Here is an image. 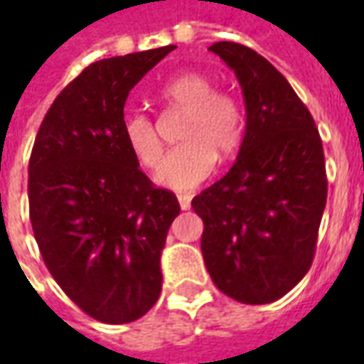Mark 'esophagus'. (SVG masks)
Masks as SVG:
<instances>
[{"mask_svg":"<svg viewBox=\"0 0 364 364\" xmlns=\"http://www.w3.org/2000/svg\"><path fill=\"white\" fill-rule=\"evenodd\" d=\"M177 200H179V206H181V210H189V208H191V195H177Z\"/></svg>","mask_w":364,"mask_h":364,"instance_id":"34e87169","label":"esophagus"}]
</instances>
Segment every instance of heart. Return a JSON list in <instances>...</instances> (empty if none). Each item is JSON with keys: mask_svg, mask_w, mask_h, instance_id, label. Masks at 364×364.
I'll return each mask as SVG.
<instances>
[{"mask_svg": "<svg viewBox=\"0 0 364 364\" xmlns=\"http://www.w3.org/2000/svg\"><path fill=\"white\" fill-rule=\"evenodd\" d=\"M158 97L169 109L185 112L179 144L159 164L158 183L173 191H191L213 173L216 158L228 159L244 138L242 105L228 91L214 90V82L200 72H183L167 80ZM120 134L140 166H158L161 140L154 120L142 111H128Z\"/></svg>", "mask_w": 364, "mask_h": 364, "instance_id": "1", "label": "heart"}]
</instances>
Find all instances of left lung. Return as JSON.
I'll return each instance as SVG.
<instances>
[{"label": "left lung", "mask_w": 364, "mask_h": 364, "mask_svg": "<svg viewBox=\"0 0 364 364\" xmlns=\"http://www.w3.org/2000/svg\"><path fill=\"white\" fill-rule=\"evenodd\" d=\"M242 85L245 134L236 164L193 198L210 279L244 304H269L312 265L328 177L318 128L287 77L252 48L210 46Z\"/></svg>", "instance_id": "obj_1"}]
</instances>
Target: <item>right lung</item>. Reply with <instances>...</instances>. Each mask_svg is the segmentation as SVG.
<instances>
[{
    "label": "right lung",
    "mask_w": 364,
    "mask_h": 364,
    "mask_svg": "<svg viewBox=\"0 0 364 364\" xmlns=\"http://www.w3.org/2000/svg\"><path fill=\"white\" fill-rule=\"evenodd\" d=\"M93 62L54 99L28 159V214L46 267L83 312L128 323L161 292L159 257L179 214L120 134L130 90L173 50Z\"/></svg>",
    "instance_id": "add662e5"
}]
</instances>
